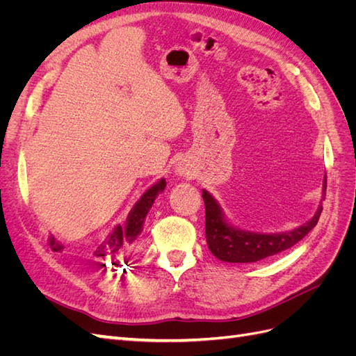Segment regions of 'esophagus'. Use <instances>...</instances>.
<instances>
[{"instance_id": "34e87169", "label": "esophagus", "mask_w": 356, "mask_h": 356, "mask_svg": "<svg viewBox=\"0 0 356 356\" xmlns=\"http://www.w3.org/2000/svg\"><path fill=\"white\" fill-rule=\"evenodd\" d=\"M175 172H177V175H179V177H186V175H188L190 170L186 165H177Z\"/></svg>"}]
</instances>
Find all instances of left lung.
<instances>
[{
  "mask_svg": "<svg viewBox=\"0 0 356 356\" xmlns=\"http://www.w3.org/2000/svg\"><path fill=\"white\" fill-rule=\"evenodd\" d=\"M325 190L327 177L322 184L324 199ZM202 197L204 200V212H207L204 233H207L209 251L225 263H255L288 250L315 227L322 212V204H319L314 217L294 230L282 233H255L238 229L227 222L218 202L207 190H203Z\"/></svg>",
  "mask_w": 356,
  "mask_h": 356,
  "instance_id": "obj_1",
  "label": "left lung"
}]
</instances>
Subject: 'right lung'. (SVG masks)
I'll return each instance as SVG.
<instances>
[{
	"label": "right lung",
	"instance_id": "right-lung-1",
	"mask_svg": "<svg viewBox=\"0 0 356 356\" xmlns=\"http://www.w3.org/2000/svg\"><path fill=\"white\" fill-rule=\"evenodd\" d=\"M165 187H166V181L163 178H161L159 182H156L154 186L149 187L141 196V199L135 203L132 211L129 212L126 222L122 225L120 224L115 225V227L98 243V246L95 248L93 257L99 258V260H106V258H108L114 266H117L118 260L123 258L127 264L129 258H131L129 255L132 252L134 243L138 239V236L143 232L147 213L149 209H152L156 197L159 196V193L163 191ZM49 245L55 252H62L63 248H65L59 241L53 238L51 234L49 238Z\"/></svg>",
	"mask_w": 356,
	"mask_h": 356
}]
</instances>
